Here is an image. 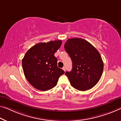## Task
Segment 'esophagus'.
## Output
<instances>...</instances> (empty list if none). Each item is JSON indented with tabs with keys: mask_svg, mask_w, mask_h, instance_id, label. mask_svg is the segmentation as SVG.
Instances as JSON below:
<instances>
[{
	"mask_svg": "<svg viewBox=\"0 0 121 121\" xmlns=\"http://www.w3.org/2000/svg\"><path fill=\"white\" fill-rule=\"evenodd\" d=\"M62 69H63V70H64V71H65V70H66V68H65V66H64V67H63V68Z\"/></svg>",
	"mask_w": 121,
	"mask_h": 121,
	"instance_id": "obj_1",
	"label": "esophagus"
}]
</instances>
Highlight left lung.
Masks as SVG:
<instances>
[{
    "label": "left lung",
    "instance_id": "8db88e82",
    "mask_svg": "<svg viewBox=\"0 0 121 121\" xmlns=\"http://www.w3.org/2000/svg\"><path fill=\"white\" fill-rule=\"evenodd\" d=\"M64 49L71 58L72 69L66 71L71 86L78 90L91 89L99 81L103 71V62L97 50L83 39L67 40Z\"/></svg>",
    "mask_w": 121,
    "mask_h": 121
}]
</instances>
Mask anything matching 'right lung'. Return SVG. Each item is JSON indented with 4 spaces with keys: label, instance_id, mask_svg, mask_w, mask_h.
<instances>
[{
    "label": "right lung",
    "instance_id": "right-lung-1",
    "mask_svg": "<svg viewBox=\"0 0 121 121\" xmlns=\"http://www.w3.org/2000/svg\"><path fill=\"white\" fill-rule=\"evenodd\" d=\"M61 40L39 43L26 52L22 60L24 75L38 90L47 91L57 85L64 70L57 66L54 55L62 45Z\"/></svg>",
    "mask_w": 121,
    "mask_h": 121
}]
</instances>
